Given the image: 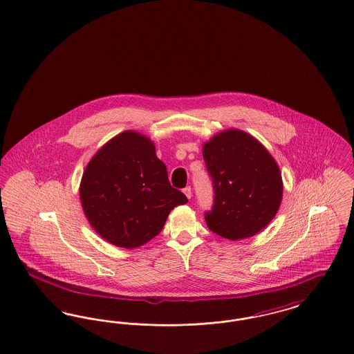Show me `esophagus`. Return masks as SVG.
Returning <instances> with one entry per match:
<instances>
[{"mask_svg": "<svg viewBox=\"0 0 354 354\" xmlns=\"http://www.w3.org/2000/svg\"><path fill=\"white\" fill-rule=\"evenodd\" d=\"M184 195L187 196L188 198H192V189H191V187H185L183 189Z\"/></svg>", "mask_w": 354, "mask_h": 354, "instance_id": "obj_1", "label": "esophagus"}]
</instances>
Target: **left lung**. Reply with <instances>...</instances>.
<instances>
[{"label": "left lung", "instance_id": "8db88e82", "mask_svg": "<svg viewBox=\"0 0 354 354\" xmlns=\"http://www.w3.org/2000/svg\"><path fill=\"white\" fill-rule=\"evenodd\" d=\"M203 158L214 188L208 227L237 241L268 227L283 198L282 174L268 149L249 133L227 129L203 145Z\"/></svg>", "mask_w": 354, "mask_h": 354}]
</instances>
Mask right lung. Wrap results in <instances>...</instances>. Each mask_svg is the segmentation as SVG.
<instances>
[{
  "mask_svg": "<svg viewBox=\"0 0 354 354\" xmlns=\"http://www.w3.org/2000/svg\"><path fill=\"white\" fill-rule=\"evenodd\" d=\"M86 220L114 246L134 249L154 239L171 211L188 200L171 187L156 145L134 130L117 134L86 165L80 182Z\"/></svg>",
  "mask_w": 354,
  "mask_h": 354,
  "instance_id": "obj_1",
  "label": "right lung"
}]
</instances>
